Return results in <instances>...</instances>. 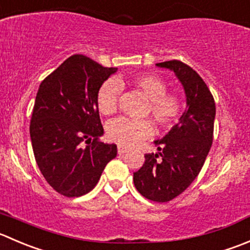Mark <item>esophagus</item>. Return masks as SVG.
Instances as JSON below:
<instances>
[{"instance_id": "esophagus-1", "label": "esophagus", "mask_w": 250, "mask_h": 250, "mask_svg": "<svg viewBox=\"0 0 250 250\" xmlns=\"http://www.w3.org/2000/svg\"><path fill=\"white\" fill-rule=\"evenodd\" d=\"M128 147H125V146H123V145H118V147H117V151H118V154H125V152H127L128 151Z\"/></svg>"}]
</instances>
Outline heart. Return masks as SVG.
Instances as JSON below:
<instances>
[{
  "mask_svg": "<svg viewBox=\"0 0 250 250\" xmlns=\"http://www.w3.org/2000/svg\"><path fill=\"white\" fill-rule=\"evenodd\" d=\"M129 84L146 98L145 115H149L156 125L168 127L179 120L184 110L182 96L167 93V83L155 73H142L132 77ZM125 82L122 79H108L100 86L96 96V105L101 115L111 116L116 112L118 98ZM154 129L146 120L117 118L108 123L107 137L120 145H135L150 137Z\"/></svg>",
  "mask_w": 250,
  "mask_h": 250,
  "instance_id": "heart-1",
  "label": "heart"
}]
</instances>
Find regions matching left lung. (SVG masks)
<instances>
[{
  "label": "left lung",
  "mask_w": 250,
  "mask_h": 250,
  "mask_svg": "<svg viewBox=\"0 0 250 250\" xmlns=\"http://www.w3.org/2000/svg\"><path fill=\"white\" fill-rule=\"evenodd\" d=\"M156 66L174 72L183 85L187 108L178 123L162 139L155 140L159 152L145 154V162L134 172L133 181L143 197L167 203L199 174L212 144L216 108L209 88L194 69L177 60Z\"/></svg>",
  "instance_id": "1"
}]
</instances>
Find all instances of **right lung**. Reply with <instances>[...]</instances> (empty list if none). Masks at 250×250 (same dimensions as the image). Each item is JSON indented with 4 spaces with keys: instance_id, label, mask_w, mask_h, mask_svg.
Segmentation results:
<instances>
[{
    "instance_id": "right-lung-1",
    "label": "right lung",
    "mask_w": 250,
    "mask_h": 250,
    "mask_svg": "<svg viewBox=\"0 0 250 250\" xmlns=\"http://www.w3.org/2000/svg\"><path fill=\"white\" fill-rule=\"evenodd\" d=\"M116 71L73 55L39 86L30 121L34 156L47 183L64 197L94 189L117 155L116 144L100 140L104 128L96 105L99 89Z\"/></svg>"
}]
</instances>
